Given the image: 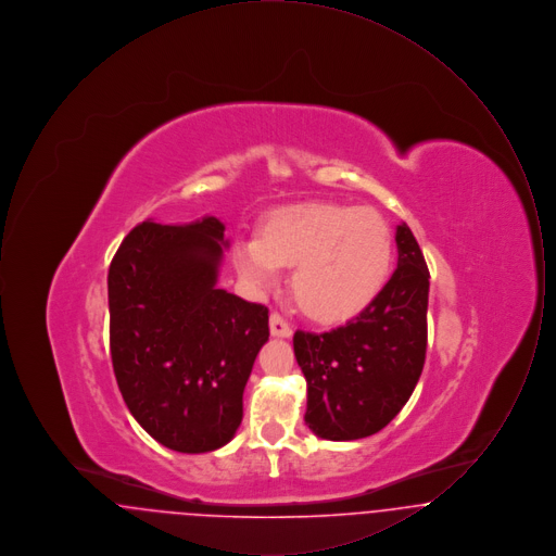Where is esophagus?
Returning <instances> with one entry per match:
<instances>
[{"mask_svg": "<svg viewBox=\"0 0 556 556\" xmlns=\"http://www.w3.org/2000/svg\"><path fill=\"white\" fill-rule=\"evenodd\" d=\"M268 325H270V336H275V338H290L291 325L279 313L270 315Z\"/></svg>", "mask_w": 556, "mask_h": 556, "instance_id": "obj_1", "label": "esophagus"}]
</instances>
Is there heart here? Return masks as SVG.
Instances as JSON below:
<instances>
[{
  "instance_id": "1",
  "label": "heart",
  "mask_w": 556,
  "mask_h": 556,
  "mask_svg": "<svg viewBox=\"0 0 556 556\" xmlns=\"http://www.w3.org/2000/svg\"><path fill=\"white\" fill-rule=\"evenodd\" d=\"M233 263L258 288L277 279L279 266H293L291 295L302 313L342 323L369 308L388 283L394 238L375 208L313 202L270 212L261 238L238 239Z\"/></svg>"
}]
</instances>
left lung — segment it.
Here are the masks:
<instances>
[{"mask_svg": "<svg viewBox=\"0 0 556 556\" xmlns=\"http://www.w3.org/2000/svg\"><path fill=\"white\" fill-rule=\"evenodd\" d=\"M396 245V270L369 308L325 333H293L308 386L304 421L323 440L348 442L381 431L421 377L429 270L406 223L397 225Z\"/></svg>", "mask_w": 556, "mask_h": 556, "instance_id": "8db88e82", "label": "left lung"}]
</instances>
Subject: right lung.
<instances>
[{"instance_id":"add662e5","label":"right lung","mask_w":556,"mask_h":556,"mask_svg":"<svg viewBox=\"0 0 556 556\" xmlns=\"http://www.w3.org/2000/svg\"><path fill=\"white\" fill-rule=\"evenodd\" d=\"M225 225H137L108 270L110 354L135 421L166 448L225 446L268 340V308L216 288Z\"/></svg>"}]
</instances>
